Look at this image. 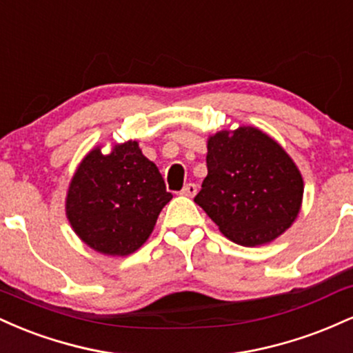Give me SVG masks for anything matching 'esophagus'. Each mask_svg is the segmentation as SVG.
<instances>
[{
  "instance_id": "1",
  "label": "esophagus",
  "mask_w": 353,
  "mask_h": 353,
  "mask_svg": "<svg viewBox=\"0 0 353 353\" xmlns=\"http://www.w3.org/2000/svg\"><path fill=\"white\" fill-rule=\"evenodd\" d=\"M196 192H197V185L194 184V182H189V184H185L181 190L182 196H188V197H194V196H196Z\"/></svg>"
}]
</instances>
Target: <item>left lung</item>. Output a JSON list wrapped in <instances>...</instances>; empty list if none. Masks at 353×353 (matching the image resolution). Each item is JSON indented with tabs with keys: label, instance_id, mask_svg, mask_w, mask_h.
I'll return each mask as SVG.
<instances>
[{
	"label": "left lung",
	"instance_id": "obj_1",
	"mask_svg": "<svg viewBox=\"0 0 353 353\" xmlns=\"http://www.w3.org/2000/svg\"><path fill=\"white\" fill-rule=\"evenodd\" d=\"M208 177L194 202L236 244L279 237L301 210L297 165L272 137L255 128L221 131L208 141Z\"/></svg>",
	"mask_w": 353,
	"mask_h": 353
}]
</instances>
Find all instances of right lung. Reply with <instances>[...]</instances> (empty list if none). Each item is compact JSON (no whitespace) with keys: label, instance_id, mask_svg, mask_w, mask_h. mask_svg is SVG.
I'll list each match as a JSON object with an SVG mask.
<instances>
[{"label":"right lung","instance_id":"1","mask_svg":"<svg viewBox=\"0 0 353 353\" xmlns=\"http://www.w3.org/2000/svg\"><path fill=\"white\" fill-rule=\"evenodd\" d=\"M172 199L156 164L136 141L111 154L92 149L72 177L66 214L89 247L108 255H129L148 241L157 216Z\"/></svg>","mask_w":353,"mask_h":353}]
</instances>
